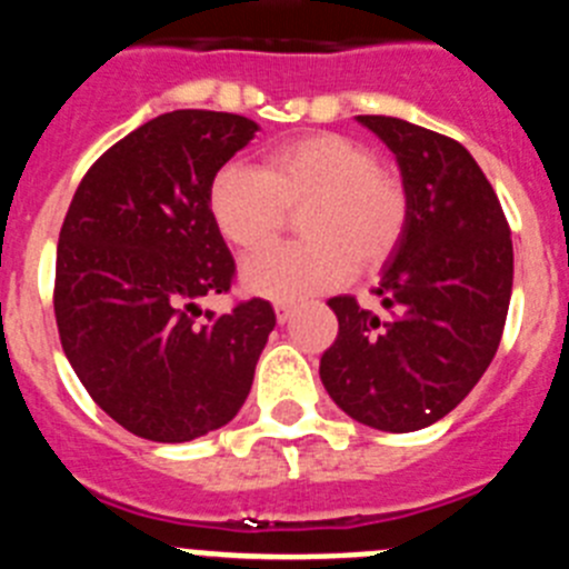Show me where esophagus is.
<instances>
[{
  "label": "esophagus",
  "instance_id": "esophagus-1",
  "mask_svg": "<svg viewBox=\"0 0 569 569\" xmlns=\"http://www.w3.org/2000/svg\"><path fill=\"white\" fill-rule=\"evenodd\" d=\"M291 312H295V306H291V303H274V318H278L280 326L289 323Z\"/></svg>",
  "mask_w": 569,
  "mask_h": 569
}]
</instances>
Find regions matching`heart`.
Returning <instances> with one entry per match:
<instances>
[{
  "mask_svg": "<svg viewBox=\"0 0 569 569\" xmlns=\"http://www.w3.org/2000/svg\"><path fill=\"white\" fill-rule=\"evenodd\" d=\"M298 217L300 243L257 251L240 269L251 298L303 300L346 283L352 269L375 271L407 229L403 182L352 137L315 131L278 142L260 171L229 162L209 186V214L226 243L254 251Z\"/></svg>",
  "mask_w": 569,
  "mask_h": 569,
  "instance_id": "1",
  "label": "heart"
}]
</instances>
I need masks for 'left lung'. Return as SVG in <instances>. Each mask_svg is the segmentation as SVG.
<instances>
[{
	"label": "left lung",
	"mask_w": 569,
	"mask_h": 569,
	"mask_svg": "<svg viewBox=\"0 0 569 569\" xmlns=\"http://www.w3.org/2000/svg\"><path fill=\"white\" fill-rule=\"evenodd\" d=\"M401 168V243L375 286L383 312L329 300L338 338L320 358L326 392L358 423L415 432L472 392L501 343L512 240L490 180L461 142L398 117H358Z\"/></svg>",
	"instance_id": "1"
}]
</instances>
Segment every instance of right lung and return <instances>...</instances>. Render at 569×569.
Here are the masks:
<instances>
[{
	"label": "right lung",
	"instance_id": "obj_1",
	"mask_svg": "<svg viewBox=\"0 0 569 569\" xmlns=\"http://www.w3.org/2000/svg\"><path fill=\"white\" fill-rule=\"evenodd\" d=\"M254 131L240 113H160L88 168L59 231L53 312L66 358L102 412L148 441L226 427L274 329L260 298L197 323V300L234 278L209 186Z\"/></svg>",
	"mask_w": 569,
	"mask_h": 569
}]
</instances>
